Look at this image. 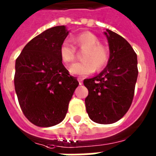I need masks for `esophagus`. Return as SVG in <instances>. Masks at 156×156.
<instances>
[{
	"label": "esophagus",
	"instance_id": "obj_1",
	"mask_svg": "<svg viewBox=\"0 0 156 156\" xmlns=\"http://www.w3.org/2000/svg\"><path fill=\"white\" fill-rule=\"evenodd\" d=\"M78 83H79V85H82V84H83V78H78Z\"/></svg>",
	"mask_w": 156,
	"mask_h": 156
}]
</instances>
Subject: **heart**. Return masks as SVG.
<instances>
[{"label": "heart", "mask_w": 156, "mask_h": 156, "mask_svg": "<svg viewBox=\"0 0 156 156\" xmlns=\"http://www.w3.org/2000/svg\"><path fill=\"white\" fill-rule=\"evenodd\" d=\"M76 45L84 50L82 56L83 61L75 62L69 67V73L73 75L87 76L92 73L95 69L100 70L106 66L109 59L108 48L100 44L98 36L90 31H84L73 38ZM61 61L66 65L70 64L76 56V48L69 41H64L60 48Z\"/></svg>", "instance_id": "1"}]
</instances>
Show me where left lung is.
Listing matches in <instances>:
<instances>
[{
	"instance_id": "obj_1",
	"label": "left lung",
	"mask_w": 156,
	"mask_h": 156,
	"mask_svg": "<svg viewBox=\"0 0 156 156\" xmlns=\"http://www.w3.org/2000/svg\"><path fill=\"white\" fill-rule=\"evenodd\" d=\"M104 32L109 45L108 63L92 78L84 79L88 89L85 99L88 116L99 124L115 123L130 108L138 78L137 54L131 45L110 30Z\"/></svg>"
}]
</instances>
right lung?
I'll use <instances>...</instances> for the list:
<instances>
[{
    "label": "right lung",
    "instance_id": "obj_1",
    "mask_svg": "<svg viewBox=\"0 0 156 156\" xmlns=\"http://www.w3.org/2000/svg\"><path fill=\"white\" fill-rule=\"evenodd\" d=\"M68 34L65 26L49 28L30 40L16 59L14 87L18 103L26 117L40 127L63 121L79 84L60 56Z\"/></svg>",
    "mask_w": 156,
    "mask_h": 156
}]
</instances>
